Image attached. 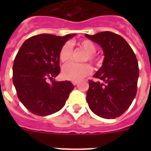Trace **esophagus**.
Returning a JSON list of instances; mask_svg holds the SVG:
<instances>
[{
	"label": "esophagus",
	"instance_id": "1",
	"mask_svg": "<svg viewBox=\"0 0 151 151\" xmlns=\"http://www.w3.org/2000/svg\"><path fill=\"white\" fill-rule=\"evenodd\" d=\"M72 84L73 85H77L78 84V81H72Z\"/></svg>",
	"mask_w": 151,
	"mask_h": 151
}]
</instances>
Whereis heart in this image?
Listing matches in <instances>:
<instances>
[{"mask_svg": "<svg viewBox=\"0 0 151 151\" xmlns=\"http://www.w3.org/2000/svg\"><path fill=\"white\" fill-rule=\"evenodd\" d=\"M78 45L86 52L83 61H90L94 63L96 58L94 53L96 51V46L90 40H82L78 42ZM72 55V48L69 43L64 44L59 51V58L61 63H67L70 59ZM92 71V67L88 63H71L64 66L62 75L65 79L72 81H78L88 76Z\"/></svg>", "mask_w": 151, "mask_h": 151, "instance_id": "b5f03b06", "label": "heart"}]
</instances>
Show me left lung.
<instances>
[{
  "label": "left lung",
  "mask_w": 151,
  "mask_h": 151,
  "mask_svg": "<svg viewBox=\"0 0 151 151\" xmlns=\"http://www.w3.org/2000/svg\"><path fill=\"white\" fill-rule=\"evenodd\" d=\"M85 37L100 46L104 53L103 66L89 81L86 100L95 114L106 119L120 117L136 97L139 70L136 56L122 37L110 31L85 34Z\"/></svg>",
  "instance_id": "left-lung-1"
}]
</instances>
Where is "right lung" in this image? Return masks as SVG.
Returning <instances> with one entry per match:
<instances>
[{"instance_id":"add662e5","label":"right lung","mask_w":151,"mask_h":151,"mask_svg":"<svg viewBox=\"0 0 151 151\" xmlns=\"http://www.w3.org/2000/svg\"><path fill=\"white\" fill-rule=\"evenodd\" d=\"M75 35H35L26 40L18 52L13 64V84L18 98L34 114L47 116L60 110L73 89L70 81H56L54 78L60 73L59 51Z\"/></svg>"}]
</instances>
